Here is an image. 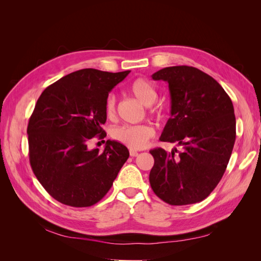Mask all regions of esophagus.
<instances>
[{"mask_svg":"<svg viewBox=\"0 0 261 261\" xmlns=\"http://www.w3.org/2000/svg\"><path fill=\"white\" fill-rule=\"evenodd\" d=\"M129 154H130V156H136V155H138V152L136 151V150H129Z\"/></svg>","mask_w":261,"mask_h":261,"instance_id":"obj_1","label":"esophagus"}]
</instances>
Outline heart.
<instances>
[{"instance_id": "obj_1", "label": "heart", "mask_w": 261, "mask_h": 261, "mask_svg": "<svg viewBox=\"0 0 261 261\" xmlns=\"http://www.w3.org/2000/svg\"><path fill=\"white\" fill-rule=\"evenodd\" d=\"M129 92L140 103L146 107L152 106L158 99L155 87L144 78H138L129 86ZM106 114L112 117L115 113V97L109 94L105 103ZM158 112V111H156ZM153 136V129L149 125H122L112 130V137L130 149H143L147 146L149 139Z\"/></svg>"}]
</instances>
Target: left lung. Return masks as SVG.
Segmentation results:
<instances>
[{
  "instance_id": "1",
  "label": "left lung",
  "mask_w": 261,
  "mask_h": 261,
  "mask_svg": "<svg viewBox=\"0 0 261 261\" xmlns=\"http://www.w3.org/2000/svg\"><path fill=\"white\" fill-rule=\"evenodd\" d=\"M169 84L171 117L160 140L183 147L175 155L150 150L154 164L149 181L160 199L172 206L203 200L222 178L236 137L233 103L221 85L192 66H171L152 74Z\"/></svg>"
}]
</instances>
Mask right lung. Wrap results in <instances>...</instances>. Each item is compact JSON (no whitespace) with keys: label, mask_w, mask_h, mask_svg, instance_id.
<instances>
[{"label":"right lung","mask_w":261,"mask_h":261,"mask_svg":"<svg viewBox=\"0 0 261 261\" xmlns=\"http://www.w3.org/2000/svg\"><path fill=\"white\" fill-rule=\"evenodd\" d=\"M130 73L84 68L50 85L39 97L28 123L29 160L36 177L54 199L70 207H90L113 185L128 149L107 140L105 150L88 149L102 125L109 92Z\"/></svg>","instance_id":"1"}]
</instances>
